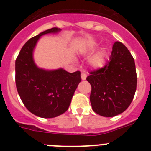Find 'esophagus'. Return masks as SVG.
<instances>
[{"label":"esophagus","mask_w":151,"mask_h":151,"mask_svg":"<svg viewBox=\"0 0 151 151\" xmlns=\"http://www.w3.org/2000/svg\"><path fill=\"white\" fill-rule=\"evenodd\" d=\"M81 77H82V80H85L86 78H87V75L85 74V73H82V74H81Z\"/></svg>","instance_id":"esophagus-1"}]
</instances>
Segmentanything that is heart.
I'll use <instances>...</instances> for the list:
<instances>
[{"label": "heart", "instance_id": "b5f03b06", "mask_svg": "<svg viewBox=\"0 0 151 151\" xmlns=\"http://www.w3.org/2000/svg\"><path fill=\"white\" fill-rule=\"evenodd\" d=\"M97 44L96 42H90L87 45H85L82 49V53L85 55H88V54H91L97 47ZM106 59V51H105L104 49H101V50L96 52L95 54H93L89 58L88 62L90 66L94 68V69H100V68H102L105 65Z\"/></svg>", "mask_w": 151, "mask_h": 151}]
</instances>
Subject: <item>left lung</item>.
<instances>
[{
  "instance_id": "obj_1",
  "label": "left lung",
  "mask_w": 151,
  "mask_h": 151,
  "mask_svg": "<svg viewBox=\"0 0 151 151\" xmlns=\"http://www.w3.org/2000/svg\"><path fill=\"white\" fill-rule=\"evenodd\" d=\"M90 74L86 79L91 85L92 110L104 117L123 113L132 101L137 87L135 64L127 47L116 41L108 63Z\"/></svg>"
}]
</instances>
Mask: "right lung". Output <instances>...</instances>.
Instances as JSON below:
<instances>
[{
	"label": "right lung",
	"instance_id": "add662e5",
	"mask_svg": "<svg viewBox=\"0 0 151 151\" xmlns=\"http://www.w3.org/2000/svg\"><path fill=\"white\" fill-rule=\"evenodd\" d=\"M60 28L45 30L30 38L21 49L16 60V85L25 106L41 118H54L66 111L81 82V73L65 69H45L35 63L33 54L41 36L57 34Z\"/></svg>",
	"mask_w": 151,
	"mask_h": 151
}]
</instances>
